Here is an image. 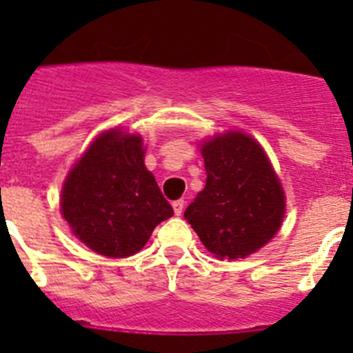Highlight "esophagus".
Segmentation results:
<instances>
[{
  "mask_svg": "<svg viewBox=\"0 0 353 353\" xmlns=\"http://www.w3.org/2000/svg\"><path fill=\"white\" fill-rule=\"evenodd\" d=\"M173 212H174V215H182L183 199H176V201H173Z\"/></svg>",
  "mask_w": 353,
  "mask_h": 353,
  "instance_id": "obj_1",
  "label": "esophagus"
}]
</instances>
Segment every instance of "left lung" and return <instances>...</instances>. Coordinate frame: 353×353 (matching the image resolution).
I'll list each match as a JSON object with an SVG mask.
<instances>
[{
	"mask_svg": "<svg viewBox=\"0 0 353 353\" xmlns=\"http://www.w3.org/2000/svg\"><path fill=\"white\" fill-rule=\"evenodd\" d=\"M207 183L183 217L217 260H239L281 230L286 194L263 146L244 130L198 141Z\"/></svg>",
	"mask_w": 353,
	"mask_h": 353,
	"instance_id": "obj_1",
	"label": "left lung"
}]
</instances>
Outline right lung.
<instances>
[{"mask_svg":"<svg viewBox=\"0 0 353 353\" xmlns=\"http://www.w3.org/2000/svg\"><path fill=\"white\" fill-rule=\"evenodd\" d=\"M145 154L141 134L113 127L93 138L65 176L61 215L74 236L101 256H132L173 215Z\"/></svg>","mask_w":353,"mask_h":353,"instance_id":"obj_1","label":"right lung"}]
</instances>
